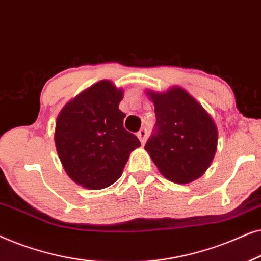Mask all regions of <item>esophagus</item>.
I'll list each match as a JSON object with an SVG mask.
<instances>
[{"mask_svg":"<svg viewBox=\"0 0 261 261\" xmlns=\"http://www.w3.org/2000/svg\"><path fill=\"white\" fill-rule=\"evenodd\" d=\"M137 135H138L139 140H140L141 144L144 145L146 142V139H147V129H146V128H141V129L138 132Z\"/></svg>","mask_w":261,"mask_h":261,"instance_id":"1","label":"esophagus"}]
</instances>
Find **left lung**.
<instances>
[{
	"label": "left lung",
	"mask_w": 261,
	"mask_h": 261,
	"mask_svg": "<svg viewBox=\"0 0 261 261\" xmlns=\"http://www.w3.org/2000/svg\"><path fill=\"white\" fill-rule=\"evenodd\" d=\"M147 95L154 105L156 122L145 149L159 172L173 183L197 179L216 153L217 128L212 116L179 87Z\"/></svg>",
	"instance_id": "1"
}]
</instances>
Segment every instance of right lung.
Segmentation results:
<instances>
[{"label":"right lung","instance_id":"add662e5","mask_svg":"<svg viewBox=\"0 0 261 261\" xmlns=\"http://www.w3.org/2000/svg\"><path fill=\"white\" fill-rule=\"evenodd\" d=\"M122 98V89L110 81L97 82L66 103L57 117V153L67 176L83 188L99 190L115 183L130 152L141 145L123 128Z\"/></svg>","mask_w":261,"mask_h":261}]
</instances>
